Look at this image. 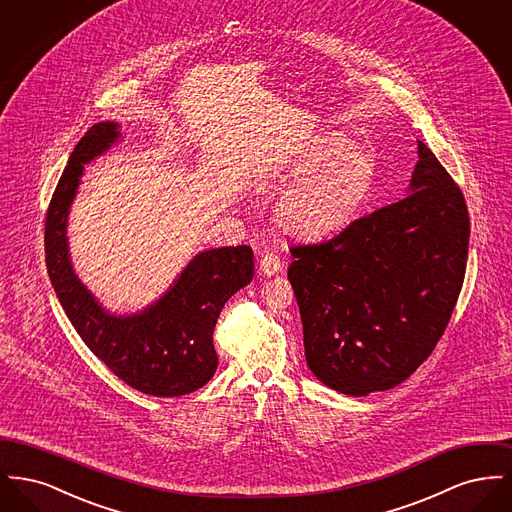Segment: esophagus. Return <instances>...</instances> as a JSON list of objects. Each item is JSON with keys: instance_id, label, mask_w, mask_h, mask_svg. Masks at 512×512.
Segmentation results:
<instances>
[{"instance_id": "34e87169", "label": "esophagus", "mask_w": 512, "mask_h": 512, "mask_svg": "<svg viewBox=\"0 0 512 512\" xmlns=\"http://www.w3.org/2000/svg\"><path fill=\"white\" fill-rule=\"evenodd\" d=\"M282 267H284V265H282L280 257L274 255V253L263 255L261 261H259V272H261L263 276H274V274H278V272L282 270Z\"/></svg>"}]
</instances>
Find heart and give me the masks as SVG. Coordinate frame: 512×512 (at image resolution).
I'll use <instances>...</instances> for the list:
<instances>
[{
    "instance_id": "obj_1",
    "label": "heart",
    "mask_w": 512,
    "mask_h": 512,
    "mask_svg": "<svg viewBox=\"0 0 512 512\" xmlns=\"http://www.w3.org/2000/svg\"><path fill=\"white\" fill-rule=\"evenodd\" d=\"M374 176L376 161L366 147L338 132L320 134L293 159V182L276 203V220L297 238H326L353 219Z\"/></svg>"
}]
</instances>
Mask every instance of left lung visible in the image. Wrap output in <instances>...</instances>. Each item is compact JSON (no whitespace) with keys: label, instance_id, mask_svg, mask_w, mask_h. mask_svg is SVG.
<instances>
[{"label":"left lung","instance_id":"8db88e82","mask_svg":"<svg viewBox=\"0 0 512 512\" xmlns=\"http://www.w3.org/2000/svg\"><path fill=\"white\" fill-rule=\"evenodd\" d=\"M468 238L463 192L418 140L407 197L328 242L292 247L288 278L318 380L353 397L407 380L455 309Z\"/></svg>","mask_w":512,"mask_h":512}]
</instances>
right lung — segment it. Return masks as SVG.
<instances>
[{"mask_svg":"<svg viewBox=\"0 0 512 512\" xmlns=\"http://www.w3.org/2000/svg\"><path fill=\"white\" fill-rule=\"evenodd\" d=\"M119 140V122H98L74 147L46 217L49 280L78 336L115 376L147 395L178 397L213 378L219 365L213 332L224 303L253 280V249L199 251L171 288L142 311H107L74 272L67 226L84 165Z\"/></svg>","mask_w":512,"mask_h":512,"instance_id":"add662e5","label":"right lung"}]
</instances>
